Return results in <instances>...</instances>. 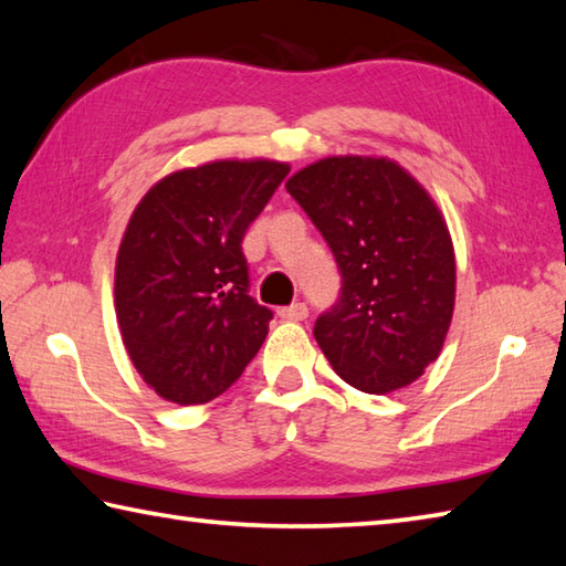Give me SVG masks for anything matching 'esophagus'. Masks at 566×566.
I'll use <instances>...</instances> for the list:
<instances>
[{
  "label": "esophagus",
  "mask_w": 566,
  "mask_h": 566,
  "mask_svg": "<svg viewBox=\"0 0 566 566\" xmlns=\"http://www.w3.org/2000/svg\"><path fill=\"white\" fill-rule=\"evenodd\" d=\"M280 318H284V321H304V318H308V306L302 304V302H296L292 306H284V308H280Z\"/></svg>",
  "instance_id": "obj_1"
}]
</instances>
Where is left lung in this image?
Returning a JSON list of instances; mask_svg holds the SVG:
<instances>
[{"label": "left lung", "instance_id": "8db88e82", "mask_svg": "<svg viewBox=\"0 0 566 566\" xmlns=\"http://www.w3.org/2000/svg\"><path fill=\"white\" fill-rule=\"evenodd\" d=\"M286 191L326 240L340 294L314 335L350 387L387 394L436 363L454 308V252L436 203L384 158H326Z\"/></svg>", "mask_w": 566, "mask_h": 566}]
</instances>
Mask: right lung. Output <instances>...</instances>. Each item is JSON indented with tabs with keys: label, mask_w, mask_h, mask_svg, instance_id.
Listing matches in <instances>:
<instances>
[{
	"label": "right lung",
	"mask_w": 566,
	"mask_h": 566,
	"mask_svg": "<svg viewBox=\"0 0 566 566\" xmlns=\"http://www.w3.org/2000/svg\"><path fill=\"white\" fill-rule=\"evenodd\" d=\"M290 175L284 163L219 160L160 179L116 258V316L130 363L179 406L221 396L268 338L243 238Z\"/></svg>",
	"instance_id": "right-lung-1"
}]
</instances>
